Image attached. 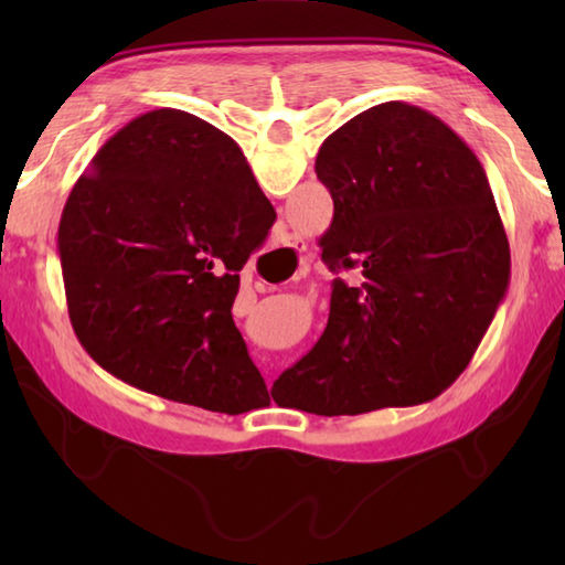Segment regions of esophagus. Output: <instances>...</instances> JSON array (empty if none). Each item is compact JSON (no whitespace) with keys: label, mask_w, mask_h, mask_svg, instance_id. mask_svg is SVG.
Instances as JSON below:
<instances>
[{"label":"esophagus","mask_w":565,"mask_h":565,"mask_svg":"<svg viewBox=\"0 0 565 565\" xmlns=\"http://www.w3.org/2000/svg\"><path fill=\"white\" fill-rule=\"evenodd\" d=\"M279 244H281L284 248H291V252H294L296 246H299V242H296V238H294L291 234H286V232H281V236H279Z\"/></svg>","instance_id":"esophagus-1"}]
</instances>
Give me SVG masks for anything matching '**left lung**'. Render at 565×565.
<instances>
[{
    "instance_id": "8db88e82",
    "label": "left lung",
    "mask_w": 565,
    "mask_h": 565,
    "mask_svg": "<svg viewBox=\"0 0 565 565\" xmlns=\"http://www.w3.org/2000/svg\"><path fill=\"white\" fill-rule=\"evenodd\" d=\"M333 199L321 236L329 323L274 381L279 406L319 416L431 401L458 379L509 286L511 254L481 161L431 111L384 102L323 141Z\"/></svg>"
}]
</instances>
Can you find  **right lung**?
<instances>
[{
    "label": "right lung",
    "mask_w": 565,
    "mask_h": 565,
    "mask_svg": "<svg viewBox=\"0 0 565 565\" xmlns=\"http://www.w3.org/2000/svg\"><path fill=\"white\" fill-rule=\"evenodd\" d=\"M274 218L224 131L179 109L131 119L62 212L56 248L76 339L149 394L228 416L262 408L269 394L232 306Z\"/></svg>",
    "instance_id": "add662e5"
}]
</instances>
